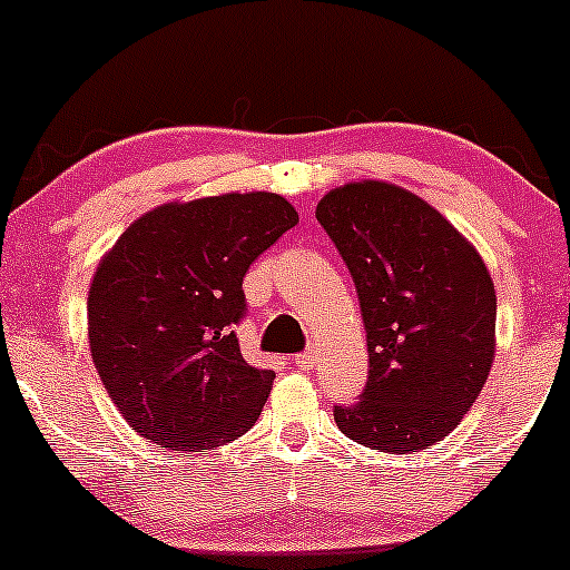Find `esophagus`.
<instances>
[{"mask_svg": "<svg viewBox=\"0 0 570 570\" xmlns=\"http://www.w3.org/2000/svg\"><path fill=\"white\" fill-rule=\"evenodd\" d=\"M318 362V351L316 348H307L305 353H299V356H294V364H297V370H313Z\"/></svg>", "mask_w": 570, "mask_h": 570, "instance_id": "1", "label": "esophagus"}]
</instances>
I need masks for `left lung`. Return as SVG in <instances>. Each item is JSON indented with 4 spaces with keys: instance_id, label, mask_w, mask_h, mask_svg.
Returning a JSON list of instances; mask_svg holds the SVG:
<instances>
[{
    "instance_id": "left-lung-1",
    "label": "left lung",
    "mask_w": 570,
    "mask_h": 570,
    "mask_svg": "<svg viewBox=\"0 0 570 570\" xmlns=\"http://www.w3.org/2000/svg\"><path fill=\"white\" fill-rule=\"evenodd\" d=\"M316 219L348 265L367 330L370 377L345 436L421 453L453 431L495 356V289L480 252L410 189L362 179L330 189Z\"/></svg>"
}]
</instances>
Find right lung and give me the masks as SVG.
<instances>
[{"mask_svg":"<svg viewBox=\"0 0 570 570\" xmlns=\"http://www.w3.org/2000/svg\"><path fill=\"white\" fill-rule=\"evenodd\" d=\"M299 222L276 193H225L141 214L98 263L88 343L128 426L206 453L257 423L273 370L240 356L248 265Z\"/></svg>","mask_w":570,"mask_h":570,"instance_id":"1","label":"right lung"}]
</instances>
